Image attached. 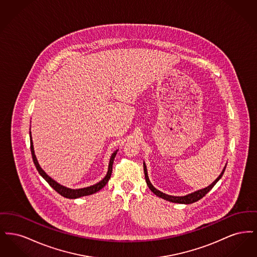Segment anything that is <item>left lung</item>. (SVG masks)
Instances as JSON below:
<instances>
[{
  "label": "left lung",
  "instance_id": "8db88e82",
  "mask_svg": "<svg viewBox=\"0 0 257 257\" xmlns=\"http://www.w3.org/2000/svg\"><path fill=\"white\" fill-rule=\"evenodd\" d=\"M225 168H226V166H224L223 170H222L221 172H220V174L218 176V178H217L213 183L210 184V185H209L208 187H206V188H204V189H200V190H197L196 192L191 193V194L186 195V196H170V195H167V194L162 193L161 191L157 190V189H156V188L151 184L150 180H149V177H148V174H147V165H146V163L144 162L145 176H146L147 186H148V188L151 190V192H152V193H154L156 196H159V197L163 198V199H165V200L171 201V202H173V203H181V204H191V203L196 202V201H197V200H199L200 198H202V197L205 196V195L207 194L208 192H209V191H210V190H211V189L216 185V183L220 180V178H221V176H222V174H223V172L225 171Z\"/></svg>",
  "mask_w": 257,
  "mask_h": 257
}]
</instances>
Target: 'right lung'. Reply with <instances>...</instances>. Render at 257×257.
<instances>
[{
    "label": "right lung",
    "mask_w": 257,
    "mask_h": 257,
    "mask_svg": "<svg viewBox=\"0 0 257 257\" xmlns=\"http://www.w3.org/2000/svg\"><path fill=\"white\" fill-rule=\"evenodd\" d=\"M30 140H31V151H32V156H33V160L35 163V166L37 168L38 173L45 179V181L49 184L50 186L57 192L59 193L61 196L66 198H70V199H75V198H79L82 196H89L92 194L97 193L98 191H100L106 184L108 183V181L110 180V175H111V171H112V164H113V160L114 157L117 153V150H115L111 156H110V162H109V167H108V172L106 174V176L99 181L98 183L94 184L92 186L86 187V188H82V189H69L66 188L64 186H62L61 184L58 183L57 181H55L54 179H52L49 175L41 169V167L38 164V161L37 159V156L35 154V149H34V143H33V139H32V133L30 132Z\"/></svg>",
    "instance_id": "add662e5"
}]
</instances>
